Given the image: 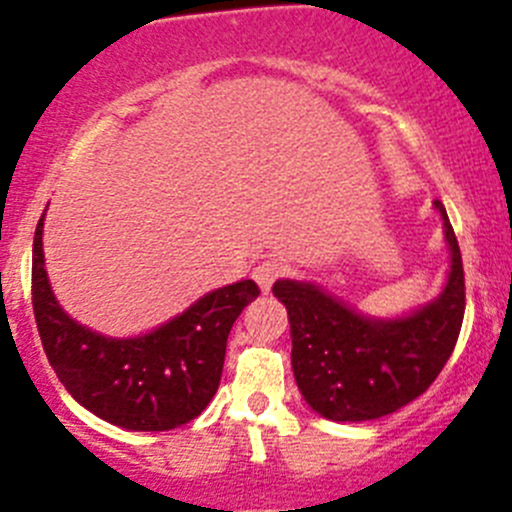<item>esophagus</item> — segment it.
<instances>
[{"label":"esophagus","instance_id":"1","mask_svg":"<svg viewBox=\"0 0 512 512\" xmlns=\"http://www.w3.org/2000/svg\"><path fill=\"white\" fill-rule=\"evenodd\" d=\"M282 272H285L282 262L267 260V262H262V265H257L255 270H252V277H255L257 287H260L262 292H270L272 285H275V280L282 275Z\"/></svg>","mask_w":512,"mask_h":512}]
</instances>
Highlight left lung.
I'll use <instances>...</instances> for the list:
<instances>
[{
	"mask_svg": "<svg viewBox=\"0 0 512 512\" xmlns=\"http://www.w3.org/2000/svg\"><path fill=\"white\" fill-rule=\"evenodd\" d=\"M450 265L443 290L403 315L360 312L310 280L282 277L272 292L287 307L292 372L305 403L335 423H365L413 403L433 385L458 342L465 312L460 247L443 202Z\"/></svg>",
	"mask_w": 512,
	"mask_h": 512,
	"instance_id": "left-lung-1",
	"label": "left lung"
}]
</instances>
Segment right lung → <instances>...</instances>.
Masks as SVG:
<instances>
[{"label":"right lung","mask_w":512,"mask_h":512,"mask_svg":"<svg viewBox=\"0 0 512 512\" xmlns=\"http://www.w3.org/2000/svg\"><path fill=\"white\" fill-rule=\"evenodd\" d=\"M44 215L32 245V305L47 360L67 393L97 418L137 433L197 418L220 385L232 322L260 295L255 282L217 287L142 335H102L54 297L44 267Z\"/></svg>","instance_id":"1"}]
</instances>
